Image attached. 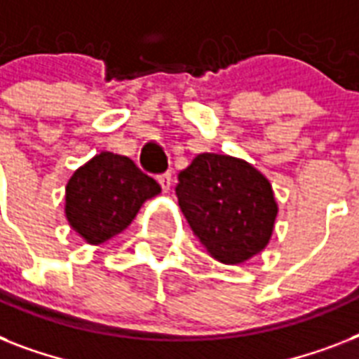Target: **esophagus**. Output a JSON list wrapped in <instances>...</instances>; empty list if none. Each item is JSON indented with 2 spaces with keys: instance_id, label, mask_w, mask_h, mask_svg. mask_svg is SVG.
<instances>
[{
  "instance_id": "34e87169",
  "label": "esophagus",
  "mask_w": 359,
  "mask_h": 359,
  "mask_svg": "<svg viewBox=\"0 0 359 359\" xmlns=\"http://www.w3.org/2000/svg\"><path fill=\"white\" fill-rule=\"evenodd\" d=\"M158 182H160V186H162V190L168 194L169 190H171V173H163L158 177Z\"/></svg>"
}]
</instances>
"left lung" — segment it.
Masks as SVG:
<instances>
[{
    "label": "left lung",
    "instance_id": "8db88e82",
    "mask_svg": "<svg viewBox=\"0 0 359 359\" xmlns=\"http://www.w3.org/2000/svg\"><path fill=\"white\" fill-rule=\"evenodd\" d=\"M179 207L212 259L242 264L272 238L278 201L264 175L242 158L203 152L179 175Z\"/></svg>",
    "mask_w": 359,
    "mask_h": 359
}]
</instances>
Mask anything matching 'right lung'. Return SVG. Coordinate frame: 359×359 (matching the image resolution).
<instances>
[{
    "label": "right lung",
    "mask_w": 359,
    "mask_h": 359,
    "mask_svg": "<svg viewBox=\"0 0 359 359\" xmlns=\"http://www.w3.org/2000/svg\"><path fill=\"white\" fill-rule=\"evenodd\" d=\"M162 191L128 156L104 151L65 186V216L87 244H104L128 227L147 199Z\"/></svg>",
    "instance_id": "right-lung-1"
}]
</instances>
